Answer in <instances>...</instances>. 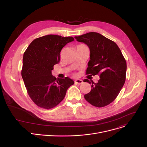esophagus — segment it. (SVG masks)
I'll return each mask as SVG.
<instances>
[{"label": "esophagus", "instance_id": "1", "mask_svg": "<svg viewBox=\"0 0 147 147\" xmlns=\"http://www.w3.org/2000/svg\"><path fill=\"white\" fill-rule=\"evenodd\" d=\"M83 80H80V79H76L75 80V83L76 84H81L83 83Z\"/></svg>", "mask_w": 147, "mask_h": 147}]
</instances>
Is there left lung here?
I'll use <instances>...</instances> for the list:
<instances>
[{"instance_id": "left-lung-1", "label": "left lung", "mask_w": 147, "mask_h": 147, "mask_svg": "<svg viewBox=\"0 0 147 147\" xmlns=\"http://www.w3.org/2000/svg\"><path fill=\"white\" fill-rule=\"evenodd\" d=\"M74 38L86 44L90 50L86 74H99L97 83L91 84V90L84 95L86 101L96 107H103L116 98L126 80V62L117 44L102 34L90 32Z\"/></svg>"}]
</instances>
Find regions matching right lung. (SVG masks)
<instances>
[{"label":"right lung","instance_id":"add662e5","mask_svg":"<svg viewBox=\"0 0 147 147\" xmlns=\"http://www.w3.org/2000/svg\"><path fill=\"white\" fill-rule=\"evenodd\" d=\"M74 40L72 37L49 34L36 38L25 51L21 76L28 95L37 106L55 107L74 83L69 78H56L52 74L54 65L60 61L61 49Z\"/></svg>","mask_w":147,"mask_h":147}]
</instances>
